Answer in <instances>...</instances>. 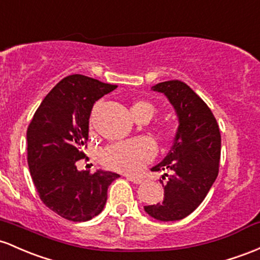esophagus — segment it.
<instances>
[{"mask_svg":"<svg viewBox=\"0 0 260 260\" xmlns=\"http://www.w3.org/2000/svg\"><path fill=\"white\" fill-rule=\"evenodd\" d=\"M127 179L129 181L135 182V184H142L143 182V179L142 178H137V176H131V175H127Z\"/></svg>","mask_w":260,"mask_h":260,"instance_id":"esophagus-1","label":"esophagus"}]
</instances>
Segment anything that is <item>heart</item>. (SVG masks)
<instances>
[{
    "instance_id": "1",
    "label": "heart",
    "mask_w": 260,
    "mask_h": 260,
    "mask_svg": "<svg viewBox=\"0 0 260 260\" xmlns=\"http://www.w3.org/2000/svg\"><path fill=\"white\" fill-rule=\"evenodd\" d=\"M131 113H145L152 118L155 107L147 101H137ZM155 155V145L149 138H137L107 147L101 153L105 167L121 173H137L143 169Z\"/></svg>"
}]
</instances>
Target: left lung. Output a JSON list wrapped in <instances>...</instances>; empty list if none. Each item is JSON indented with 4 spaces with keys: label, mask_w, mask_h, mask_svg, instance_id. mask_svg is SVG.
<instances>
[{
    "label": "left lung",
    "mask_w": 260,
    "mask_h": 260,
    "mask_svg": "<svg viewBox=\"0 0 260 260\" xmlns=\"http://www.w3.org/2000/svg\"><path fill=\"white\" fill-rule=\"evenodd\" d=\"M152 90L169 100L179 125L170 152L152 168L153 172H172L164 174L167 184L160 180L164 199L144 206V211L158 221H179L198 209L217 178L221 135L209 106L185 82H159Z\"/></svg>",
    "instance_id": "1"
}]
</instances>
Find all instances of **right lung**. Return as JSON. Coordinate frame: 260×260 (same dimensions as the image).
<instances>
[{"label":"right lung","mask_w":260,"mask_h":260,"mask_svg":"<svg viewBox=\"0 0 260 260\" xmlns=\"http://www.w3.org/2000/svg\"><path fill=\"white\" fill-rule=\"evenodd\" d=\"M116 87L80 74L67 76L45 96L27 129L28 167L39 198L69 221H88L101 213L108 186L119 178L76 168L85 156L93 104Z\"/></svg>","instance_id":"right-lung-1"}]
</instances>
